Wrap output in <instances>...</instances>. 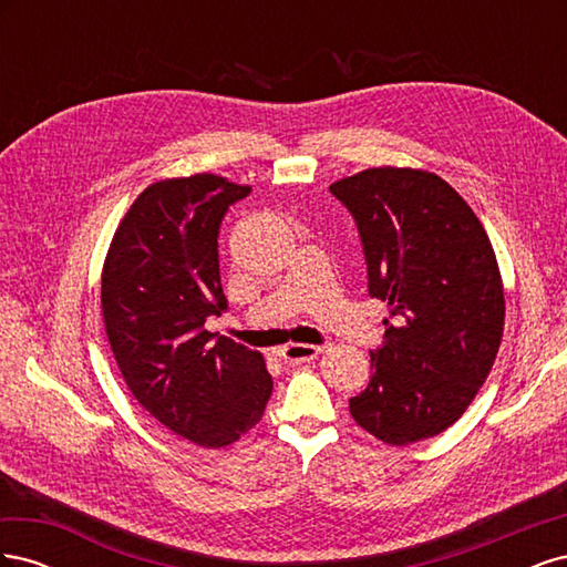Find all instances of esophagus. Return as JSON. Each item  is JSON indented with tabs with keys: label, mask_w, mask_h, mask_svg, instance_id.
I'll return each instance as SVG.
<instances>
[{
	"label": "esophagus",
	"mask_w": 567,
	"mask_h": 567,
	"mask_svg": "<svg viewBox=\"0 0 567 567\" xmlns=\"http://www.w3.org/2000/svg\"><path fill=\"white\" fill-rule=\"evenodd\" d=\"M321 352L319 346H302V342H288L279 350V357L284 359L286 364H302V362H310L317 354Z\"/></svg>",
	"instance_id": "esophagus-1"
}]
</instances>
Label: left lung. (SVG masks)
<instances>
[{
  "mask_svg": "<svg viewBox=\"0 0 567 567\" xmlns=\"http://www.w3.org/2000/svg\"><path fill=\"white\" fill-rule=\"evenodd\" d=\"M350 210L369 296L388 305L373 375L352 419L394 447L435 437L485 383L504 331V286L489 238L433 173L371 167L331 184Z\"/></svg>",
  "mask_w": 567,
  "mask_h": 567,
  "instance_id": "obj_1",
  "label": "left lung"
}]
</instances>
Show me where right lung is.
<instances>
[{
  "label": "right lung",
  "mask_w": 567,
  "mask_h": 567,
  "mask_svg": "<svg viewBox=\"0 0 567 567\" xmlns=\"http://www.w3.org/2000/svg\"><path fill=\"white\" fill-rule=\"evenodd\" d=\"M250 186L215 175L151 184L113 236L101 307L120 373L151 416L200 447H227L262 419L271 375L257 350L205 331L227 312L217 236Z\"/></svg>",
  "instance_id": "right-lung-1"
}]
</instances>
